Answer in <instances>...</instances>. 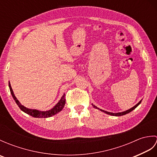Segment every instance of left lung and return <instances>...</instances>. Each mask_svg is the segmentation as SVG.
<instances>
[{"instance_id": "1", "label": "left lung", "mask_w": 157, "mask_h": 157, "mask_svg": "<svg viewBox=\"0 0 157 157\" xmlns=\"http://www.w3.org/2000/svg\"><path fill=\"white\" fill-rule=\"evenodd\" d=\"M142 100H141L140 101L138 104H136L134 106H133L132 108H131V109H128V110H127V111H123V112H120V113H111V112H108V111H104V110H102V109H99V108H98L97 106H96L95 105H94L93 104H92V106H93V107L94 108H95V109H98V110H100V111H102V112H104V113H106V114H108V115H112V116H116V117H119V116H122V115H125V114H128V113H130L131 111H132L134 109H135L136 107H137V106L140 104L141 103V102H142Z\"/></svg>"}]
</instances>
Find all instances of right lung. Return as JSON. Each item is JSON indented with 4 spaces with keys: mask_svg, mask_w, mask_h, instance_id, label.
Returning a JSON list of instances; mask_svg holds the SVG:
<instances>
[{
    "mask_svg": "<svg viewBox=\"0 0 157 157\" xmlns=\"http://www.w3.org/2000/svg\"><path fill=\"white\" fill-rule=\"evenodd\" d=\"M9 87L10 89V91H11V94L13 96V99L15 100V102L17 103V105H18L19 109L21 110L22 111H23L27 114L29 115L30 116L34 117L36 118H47L50 117H52L53 115H56V113H59L61 111H62V109L64 107V106L65 105V94H64L63 96L61 97V98L60 99V101L58 102L57 104H56L54 107L52 108L51 109L48 110V111H39V110H36V109H28L27 107H25L23 105H22L21 103L19 102L17 98L15 97V96L13 93V91L12 90V88L11 86V84L9 82Z\"/></svg>",
    "mask_w": 157,
    "mask_h": 157,
    "instance_id": "obj_1",
    "label": "right lung"
}]
</instances>
